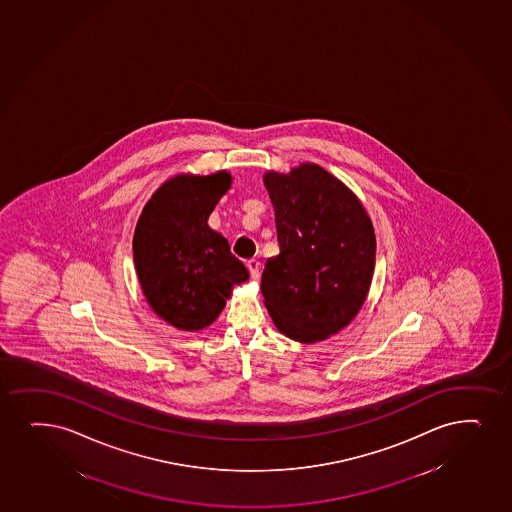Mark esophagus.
<instances>
[{
  "label": "esophagus",
  "instance_id": "obj_1",
  "mask_svg": "<svg viewBox=\"0 0 512 512\" xmlns=\"http://www.w3.org/2000/svg\"><path fill=\"white\" fill-rule=\"evenodd\" d=\"M248 271H250V276L252 279H259L260 277V262L257 259L248 260L247 262Z\"/></svg>",
  "mask_w": 512,
  "mask_h": 512
}]
</instances>
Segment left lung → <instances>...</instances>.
<instances>
[{"instance_id": "left-lung-1", "label": "left lung", "mask_w": 512, "mask_h": 512, "mask_svg": "<svg viewBox=\"0 0 512 512\" xmlns=\"http://www.w3.org/2000/svg\"><path fill=\"white\" fill-rule=\"evenodd\" d=\"M279 255L265 262L262 295L277 331L298 343L334 336L367 300L375 233L365 207L319 164L267 171Z\"/></svg>"}]
</instances>
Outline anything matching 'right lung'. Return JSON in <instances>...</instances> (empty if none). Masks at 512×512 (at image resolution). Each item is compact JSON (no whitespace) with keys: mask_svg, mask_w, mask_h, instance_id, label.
<instances>
[{"mask_svg":"<svg viewBox=\"0 0 512 512\" xmlns=\"http://www.w3.org/2000/svg\"><path fill=\"white\" fill-rule=\"evenodd\" d=\"M228 171L183 173L164 181L145 204L133 235V262L145 300L180 331H202L219 317L247 267L207 224L231 188Z\"/></svg>","mask_w":512,"mask_h":512,"instance_id":"add662e5","label":"right lung"}]
</instances>
